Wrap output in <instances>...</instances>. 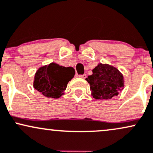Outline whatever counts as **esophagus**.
Returning a JSON list of instances; mask_svg holds the SVG:
<instances>
[{"instance_id":"esophagus-1","label":"esophagus","mask_w":153,"mask_h":153,"mask_svg":"<svg viewBox=\"0 0 153 153\" xmlns=\"http://www.w3.org/2000/svg\"><path fill=\"white\" fill-rule=\"evenodd\" d=\"M79 76L80 78L85 79V78H86V76H87V75H86V74H81V75H79Z\"/></svg>"}]
</instances>
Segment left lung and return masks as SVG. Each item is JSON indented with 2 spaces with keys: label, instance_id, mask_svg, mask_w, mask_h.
Wrapping results in <instances>:
<instances>
[{
  "label": "left lung",
  "instance_id": "1",
  "mask_svg": "<svg viewBox=\"0 0 153 153\" xmlns=\"http://www.w3.org/2000/svg\"><path fill=\"white\" fill-rule=\"evenodd\" d=\"M86 80L90 84L92 95L97 100L111 99L123 87V75L108 64L99 63Z\"/></svg>",
  "mask_w": 153,
  "mask_h": 153
}]
</instances>
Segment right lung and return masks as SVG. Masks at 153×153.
<instances>
[{
  "label": "right lung",
  "instance_id": "add662e5",
  "mask_svg": "<svg viewBox=\"0 0 153 153\" xmlns=\"http://www.w3.org/2000/svg\"><path fill=\"white\" fill-rule=\"evenodd\" d=\"M74 74L75 71L72 67L51 63L40 67L36 72L34 87L45 97L58 98L63 95L68 82Z\"/></svg>",
  "mask_w": 153,
  "mask_h": 153
}]
</instances>
